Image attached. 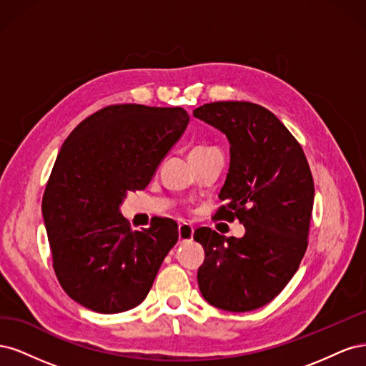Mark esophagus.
Instances as JSON below:
<instances>
[{"label":"esophagus","mask_w":366,"mask_h":366,"mask_svg":"<svg viewBox=\"0 0 366 366\" xmlns=\"http://www.w3.org/2000/svg\"><path fill=\"white\" fill-rule=\"evenodd\" d=\"M194 238V227L187 223H180L179 224V241L186 242V241H192Z\"/></svg>","instance_id":"1"}]
</instances>
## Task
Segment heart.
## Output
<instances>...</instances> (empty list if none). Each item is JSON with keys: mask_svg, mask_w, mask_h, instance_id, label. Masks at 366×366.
<instances>
[{"mask_svg": "<svg viewBox=\"0 0 366 366\" xmlns=\"http://www.w3.org/2000/svg\"><path fill=\"white\" fill-rule=\"evenodd\" d=\"M195 149H204V148H195ZM195 149H194V151H195Z\"/></svg>", "mask_w": 366, "mask_h": 366, "instance_id": "b5f03b06", "label": "heart"}]
</instances>
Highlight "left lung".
<instances>
[{
    "instance_id": "left-lung-1",
    "label": "left lung",
    "mask_w": 366,
    "mask_h": 366,
    "mask_svg": "<svg viewBox=\"0 0 366 366\" xmlns=\"http://www.w3.org/2000/svg\"><path fill=\"white\" fill-rule=\"evenodd\" d=\"M194 116L226 134L230 166L215 219H239L242 238L200 227L204 249L198 287L226 312H252L278 296L299 269L308 244L315 183L305 154L267 108L252 102H212Z\"/></svg>"
}]
</instances>
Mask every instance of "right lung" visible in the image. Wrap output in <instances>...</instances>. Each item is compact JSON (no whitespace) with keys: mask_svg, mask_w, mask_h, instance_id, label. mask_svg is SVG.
<instances>
[{"mask_svg":"<svg viewBox=\"0 0 366 366\" xmlns=\"http://www.w3.org/2000/svg\"><path fill=\"white\" fill-rule=\"evenodd\" d=\"M180 107L109 105L65 139L42 197L53 269L73 301L113 315L137 307L179 239L169 218L131 230L120 214L127 192L145 189L182 137Z\"/></svg>","mask_w":366,"mask_h":366,"instance_id":"obj_1","label":"right lung"}]
</instances>
